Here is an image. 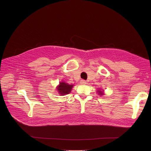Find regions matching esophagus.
<instances>
[{"mask_svg":"<svg viewBox=\"0 0 151 151\" xmlns=\"http://www.w3.org/2000/svg\"><path fill=\"white\" fill-rule=\"evenodd\" d=\"M80 83H81V84H85L86 83H87V82H86V81H85V80H83V79H82V80H81Z\"/></svg>","mask_w":151,"mask_h":151,"instance_id":"obj_1","label":"esophagus"}]
</instances>
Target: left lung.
<instances>
[{"label": "left lung", "mask_w": 151, "mask_h": 151, "mask_svg": "<svg viewBox=\"0 0 151 151\" xmlns=\"http://www.w3.org/2000/svg\"><path fill=\"white\" fill-rule=\"evenodd\" d=\"M98 92H99V94H100V95H102V94H103V92H102V91H99H99H98Z\"/></svg>", "instance_id": "obj_1"}]
</instances>
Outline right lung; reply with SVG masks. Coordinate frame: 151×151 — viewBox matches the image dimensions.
<instances>
[{
	"label": "right lung",
	"instance_id": "right-lung-1",
	"mask_svg": "<svg viewBox=\"0 0 151 151\" xmlns=\"http://www.w3.org/2000/svg\"><path fill=\"white\" fill-rule=\"evenodd\" d=\"M73 86V85H69L63 82L60 83L59 86L57 87V90L61 96H64V94H68L70 93Z\"/></svg>",
	"mask_w": 151,
	"mask_h": 151
}]
</instances>
